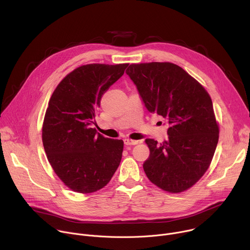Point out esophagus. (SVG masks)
Returning <instances> with one entry per match:
<instances>
[{"label":"esophagus","instance_id":"esophagus-1","mask_svg":"<svg viewBox=\"0 0 250 250\" xmlns=\"http://www.w3.org/2000/svg\"><path fill=\"white\" fill-rule=\"evenodd\" d=\"M124 142H125V146H135V145L138 144L139 141L138 140H132V139H129V138H125L124 140Z\"/></svg>","mask_w":250,"mask_h":250}]
</instances>
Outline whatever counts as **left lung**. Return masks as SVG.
Wrapping results in <instances>:
<instances>
[{
	"label": "left lung",
	"instance_id": "obj_1",
	"mask_svg": "<svg viewBox=\"0 0 250 250\" xmlns=\"http://www.w3.org/2000/svg\"><path fill=\"white\" fill-rule=\"evenodd\" d=\"M125 73L146 109L169 124L163 144L146 139L150 151L144 163L147 178L170 193L188 190L208 170L219 141L209 95L184 69L170 62L130 64Z\"/></svg>",
	"mask_w": 250,
	"mask_h": 250
}]
</instances>
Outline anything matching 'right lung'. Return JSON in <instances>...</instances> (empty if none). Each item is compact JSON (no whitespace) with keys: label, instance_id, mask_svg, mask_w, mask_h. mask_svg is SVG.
I'll return each mask as SVG.
<instances>
[{"label":"right lung","instance_id":"add662e5","mask_svg":"<svg viewBox=\"0 0 250 250\" xmlns=\"http://www.w3.org/2000/svg\"><path fill=\"white\" fill-rule=\"evenodd\" d=\"M127 63L87 64L70 72L54 90L42 125L47 159L71 190L104 188L118 169L124 141L104 137L93 125L101 99L125 73Z\"/></svg>","mask_w":250,"mask_h":250}]
</instances>
